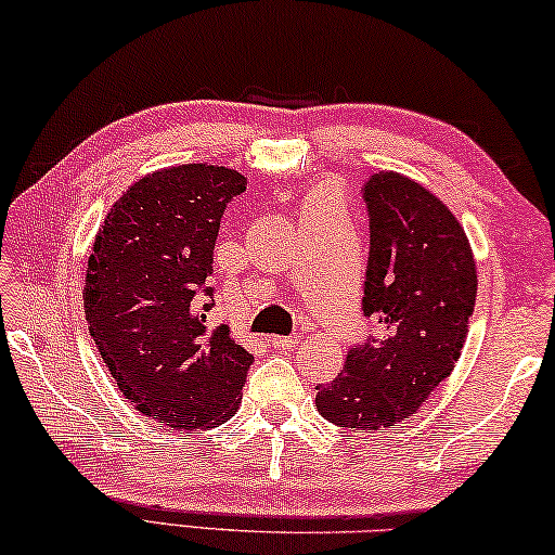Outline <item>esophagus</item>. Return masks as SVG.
Returning <instances> with one entry per match:
<instances>
[{
	"instance_id": "obj_1",
	"label": "esophagus",
	"mask_w": 555,
	"mask_h": 555,
	"mask_svg": "<svg viewBox=\"0 0 555 555\" xmlns=\"http://www.w3.org/2000/svg\"><path fill=\"white\" fill-rule=\"evenodd\" d=\"M268 341L275 348H293V346L299 344V336L297 334H293V336H272V338H268Z\"/></svg>"
}]
</instances>
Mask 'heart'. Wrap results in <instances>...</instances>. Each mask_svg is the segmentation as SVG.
Wrapping results in <instances>:
<instances>
[{"label":"heart","mask_w":555,"mask_h":555,"mask_svg":"<svg viewBox=\"0 0 555 555\" xmlns=\"http://www.w3.org/2000/svg\"><path fill=\"white\" fill-rule=\"evenodd\" d=\"M309 204H334V202H332V197H328V194L319 192V194H314L312 199H309Z\"/></svg>","instance_id":"b5f03b06"}]
</instances>
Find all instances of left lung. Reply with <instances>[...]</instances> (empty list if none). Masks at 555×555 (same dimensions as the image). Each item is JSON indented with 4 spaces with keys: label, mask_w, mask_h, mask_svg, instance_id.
Here are the masks:
<instances>
[{
    "label": "left lung",
    "mask_w": 555,
    "mask_h": 555,
    "mask_svg": "<svg viewBox=\"0 0 555 555\" xmlns=\"http://www.w3.org/2000/svg\"><path fill=\"white\" fill-rule=\"evenodd\" d=\"M371 248L363 317L375 334L317 385V410L336 426L380 431L412 416L461 358L478 295L465 231L446 204L400 172L363 184Z\"/></svg>",
    "instance_id": "8db88e82"
}]
</instances>
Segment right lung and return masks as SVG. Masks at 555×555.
Segmentation results:
<instances>
[{"label": "right lung", "mask_w": 555, "mask_h": 555, "mask_svg": "<svg viewBox=\"0 0 555 555\" xmlns=\"http://www.w3.org/2000/svg\"><path fill=\"white\" fill-rule=\"evenodd\" d=\"M246 178L178 165L131 184L96 231L85 317L126 400L170 429L197 431L238 410L253 356L209 326L214 243Z\"/></svg>", "instance_id": "add662e5"}]
</instances>
